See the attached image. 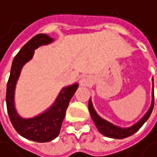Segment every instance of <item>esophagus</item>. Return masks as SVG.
I'll use <instances>...</instances> for the list:
<instances>
[{"mask_svg":"<svg viewBox=\"0 0 157 157\" xmlns=\"http://www.w3.org/2000/svg\"><path fill=\"white\" fill-rule=\"evenodd\" d=\"M89 84V79L87 77H83L82 79H81V85H83V86H86V85H88Z\"/></svg>","mask_w":157,"mask_h":157,"instance_id":"34e87169","label":"esophagus"}]
</instances>
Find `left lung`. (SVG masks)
Returning <instances> with one entry per match:
<instances>
[{
  "mask_svg": "<svg viewBox=\"0 0 157 157\" xmlns=\"http://www.w3.org/2000/svg\"><path fill=\"white\" fill-rule=\"evenodd\" d=\"M155 105V99H154V92H153V99H152V105H151L150 109L148 110V112L144 115V117L138 121L136 124H134L131 127L128 128H121L119 126L114 125L110 122H108L107 121L101 119L98 114L96 113L95 109L93 108L92 102L89 100L88 101V109H89V113L91 115V118L95 123V125L97 126L98 130L100 131L101 134H102L105 136L111 137V138H118V140H122L124 137L130 136L132 135H134L136 131H138L140 129L141 126L145 123V121L149 119V117L151 116V113L153 111Z\"/></svg>",
  "mask_w": 157,
  "mask_h": 157,
  "instance_id": "obj_1",
  "label": "left lung"
}]
</instances>
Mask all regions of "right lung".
I'll return each instance as SVG.
<instances>
[{
  "label": "right lung",
  "instance_id": "add662e5",
  "mask_svg": "<svg viewBox=\"0 0 157 157\" xmlns=\"http://www.w3.org/2000/svg\"><path fill=\"white\" fill-rule=\"evenodd\" d=\"M52 41L53 38L48 35L38 34L27 42L17 53L12 62L6 87V106L12 125L21 136L36 142L51 141L59 135L66 110L78 88L77 83L62 88L53 105L38 116L31 119H23L17 113L14 102L15 87L23 65L32 59L36 49L41 45H47Z\"/></svg>",
  "mask_w": 157,
  "mask_h": 157
}]
</instances>
